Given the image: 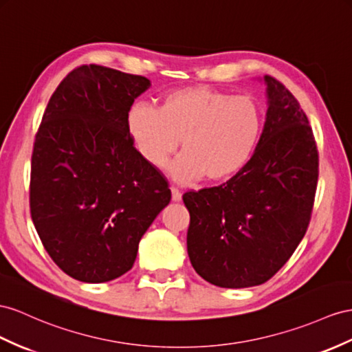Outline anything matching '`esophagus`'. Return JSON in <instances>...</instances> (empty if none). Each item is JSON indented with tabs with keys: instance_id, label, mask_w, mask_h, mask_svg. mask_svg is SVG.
Returning <instances> with one entry per match:
<instances>
[{
	"instance_id": "1",
	"label": "esophagus",
	"mask_w": 352,
	"mask_h": 352,
	"mask_svg": "<svg viewBox=\"0 0 352 352\" xmlns=\"http://www.w3.org/2000/svg\"><path fill=\"white\" fill-rule=\"evenodd\" d=\"M170 192H173V201L174 202H179V201H182V192H179L178 190V188L177 187H170Z\"/></svg>"
}]
</instances>
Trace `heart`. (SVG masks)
<instances>
[{"mask_svg": "<svg viewBox=\"0 0 352 352\" xmlns=\"http://www.w3.org/2000/svg\"><path fill=\"white\" fill-rule=\"evenodd\" d=\"M263 126L256 98L210 86L170 90L157 108L138 104L126 116L133 146L151 166H164L182 140L183 153L170 166L182 183H223L238 175L253 159Z\"/></svg>", "mask_w": 352, "mask_h": 352, "instance_id": "heart-1", "label": "heart"}]
</instances>
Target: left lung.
Returning a JSON list of instances; mask_svg holds the SVG:
<instances>
[{"label": "left lung", "mask_w": 352, "mask_h": 352, "mask_svg": "<svg viewBox=\"0 0 352 352\" xmlns=\"http://www.w3.org/2000/svg\"><path fill=\"white\" fill-rule=\"evenodd\" d=\"M267 113L253 159L220 186L183 195L190 212L187 253L205 281L223 288L266 283L309 226L318 150L293 94L265 76Z\"/></svg>", "instance_id": "8db88e82"}]
</instances>
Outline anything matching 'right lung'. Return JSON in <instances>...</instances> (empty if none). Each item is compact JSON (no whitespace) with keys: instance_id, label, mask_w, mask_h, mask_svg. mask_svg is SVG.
<instances>
[{"instance_id":"1","label":"right lung","mask_w":352,"mask_h":352,"mask_svg":"<svg viewBox=\"0 0 352 352\" xmlns=\"http://www.w3.org/2000/svg\"><path fill=\"white\" fill-rule=\"evenodd\" d=\"M142 76L82 65L53 92L35 135L30 208L44 248L67 275L107 283L133 266L138 244L170 201L168 179L126 128Z\"/></svg>"}]
</instances>
